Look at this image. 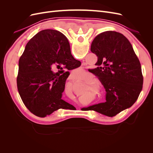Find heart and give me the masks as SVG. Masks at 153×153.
Wrapping results in <instances>:
<instances>
[{
	"label": "heart",
	"mask_w": 153,
	"mask_h": 153,
	"mask_svg": "<svg viewBox=\"0 0 153 153\" xmlns=\"http://www.w3.org/2000/svg\"><path fill=\"white\" fill-rule=\"evenodd\" d=\"M76 71H78V73H79V74H82V71L81 70V69H78V70H76ZM89 78H91H91H92V76H91V75H89ZM96 84H97V82H96ZM94 84H95V85H96V82L94 83Z\"/></svg>",
	"instance_id": "heart-1"
}]
</instances>
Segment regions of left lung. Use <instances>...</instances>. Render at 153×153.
I'll return each mask as SVG.
<instances>
[{
	"label": "left lung",
	"instance_id": "1",
	"mask_svg": "<svg viewBox=\"0 0 153 153\" xmlns=\"http://www.w3.org/2000/svg\"><path fill=\"white\" fill-rule=\"evenodd\" d=\"M91 51L98 57L96 68L89 71L98 77L106 92L105 103L89 106L113 117L135 103L142 89L139 60L131 44L122 34L105 31L92 41Z\"/></svg>",
	"mask_w": 153,
	"mask_h": 153
}]
</instances>
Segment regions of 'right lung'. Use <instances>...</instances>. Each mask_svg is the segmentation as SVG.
<instances>
[{
    "mask_svg": "<svg viewBox=\"0 0 153 153\" xmlns=\"http://www.w3.org/2000/svg\"><path fill=\"white\" fill-rule=\"evenodd\" d=\"M80 64L72 56L68 40L61 32L45 29L37 33L26 45L18 63L17 88L26 107L36 116L45 117L58 109L73 106L61 99L68 71L52 70L55 67L71 70Z\"/></svg>",
    "mask_w": 153,
    "mask_h": 153,
    "instance_id": "right-lung-1",
    "label": "right lung"
}]
</instances>
